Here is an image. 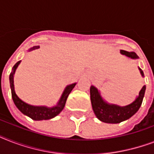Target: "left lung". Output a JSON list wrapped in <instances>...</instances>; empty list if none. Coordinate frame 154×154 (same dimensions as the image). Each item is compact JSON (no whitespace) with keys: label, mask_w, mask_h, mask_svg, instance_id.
Listing matches in <instances>:
<instances>
[{"label":"left lung","mask_w":154,"mask_h":154,"mask_svg":"<svg viewBox=\"0 0 154 154\" xmlns=\"http://www.w3.org/2000/svg\"><path fill=\"white\" fill-rule=\"evenodd\" d=\"M121 53L125 55L132 59H137L138 57L134 52H127L121 50ZM140 72L142 77H144L143 71L139 68ZM146 85L142 87L139 93L138 97H137L135 101L125 106L109 104L103 100L101 94L96 87L91 85L90 87V100H91L92 107L96 117L100 121L105 123L117 124L129 119L136 113L141 105L143 101L144 95L146 92Z\"/></svg>","instance_id":"1"}]
</instances>
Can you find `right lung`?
<instances>
[{
	"label": "right lung",
	"mask_w": 154,
	"mask_h": 154,
	"mask_svg": "<svg viewBox=\"0 0 154 154\" xmlns=\"http://www.w3.org/2000/svg\"><path fill=\"white\" fill-rule=\"evenodd\" d=\"M39 48V46H34L31 48L29 51L31 50H34ZM20 63V60L17 61L16 63L12 69V72H11L10 75H9V83H10V88H11V94H12V98L13 101L17 106L18 109L20 110V112H22L23 114L26 115L28 117H29L30 118H32V120L35 121H42V120H49L55 117L56 116H57L60 113L62 109L65 107V102L68 98L69 94H70V92L72 91V89L74 88L77 83H73L69 85L66 86L64 92H63L62 95L60 97V100L58 101L57 105L53 106V107H46V106H35V105H29L27 103L21 101L17 95L16 94L15 90H14V84H13V77H14V73L17 69V68L18 67V65Z\"/></svg>",
	"instance_id": "add662e5"
}]
</instances>
